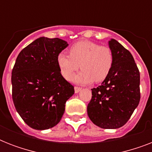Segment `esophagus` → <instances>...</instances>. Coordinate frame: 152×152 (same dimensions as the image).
Returning <instances> with one entry per match:
<instances>
[{"label":"esophagus","instance_id":"34e87169","mask_svg":"<svg viewBox=\"0 0 152 152\" xmlns=\"http://www.w3.org/2000/svg\"><path fill=\"white\" fill-rule=\"evenodd\" d=\"M74 89H75V93H79L81 90H82V88H79V87H75Z\"/></svg>","mask_w":152,"mask_h":152}]
</instances>
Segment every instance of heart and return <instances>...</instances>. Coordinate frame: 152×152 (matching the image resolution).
<instances>
[{"label":"heart","instance_id":"obj_1","mask_svg":"<svg viewBox=\"0 0 152 152\" xmlns=\"http://www.w3.org/2000/svg\"><path fill=\"white\" fill-rule=\"evenodd\" d=\"M57 61L64 78L69 80L74 72L82 69L72 77L74 83L88 84L99 83L108 76L113 63V53L108 46L91 41H80L72 46L69 54L60 53Z\"/></svg>","mask_w":152,"mask_h":152}]
</instances>
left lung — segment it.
<instances>
[{
  "mask_svg": "<svg viewBox=\"0 0 152 152\" xmlns=\"http://www.w3.org/2000/svg\"><path fill=\"white\" fill-rule=\"evenodd\" d=\"M113 63L100 86L91 89L88 115L95 125L113 129L127 122L140 99V72L129 51L111 39Z\"/></svg>",
  "mask_w": 152,
  "mask_h": 152,
  "instance_id": "obj_1",
  "label": "left lung"
}]
</instances>
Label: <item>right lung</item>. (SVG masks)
Returning <instances> with one entry per match:
<instances>
[{"mask_svg":"<svg viewBox=\"0 0 152 152\" xmlns=\"http://www.w3.org/2000/svg\"><path fill=\"white\" fill-rule=\"evenodd\" d=\"M69 44L58 38L40 37L19 53L12 72L15 110L28 126L37 130L60 122L74 87L62 76L57 55Z\"/></svg>","mask_w":152,"mask_h":152,"instance_id":"right-lung-1","label":"right lung"}]
</instances>
